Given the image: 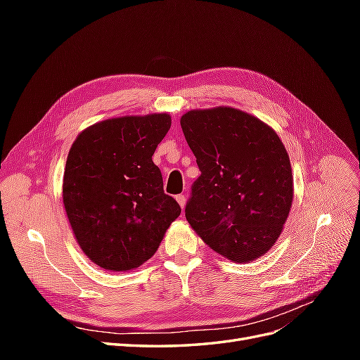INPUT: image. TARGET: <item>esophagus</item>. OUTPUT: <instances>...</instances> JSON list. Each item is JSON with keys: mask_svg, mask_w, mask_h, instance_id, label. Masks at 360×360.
I'll return each mask as SVG.
<instances>
[{"mask_svg": "<svg viewBox=\"0 0 360 360\" xmlns=\"http://www.w3.org/2000/svg\"><path fill=\"white\" fill-rule=\"evenodd\" d=\"M176 200H177V202L180 204L181 209H184V205H186V195H184V193H180V195H177Z\"/></svg>", "mask_w": 360, "mask_h": 360, "instance_id": "34e87169", "label": "esophagus"}]
</instances>
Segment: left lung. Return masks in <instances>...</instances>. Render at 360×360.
Returning <instances> with one entry per match:
<instances>
[{
    "instance_id": "8db88e82",
    "label": "left lung",
    "mask_w": 360,
    "mask_h": 360,
    "mask_svg": "<svg viewBox=\"0 0 360 360\" xmlns=\"http://www.w3.org/2000/svg\"><path fill=\"white\" fill-rule=\"evenodd\" d=\"M201 176L186 219L202 240L234 263L264 255L292 202V172L276 132L236 108L193 110L180 118Z\"/></svg>"
}]
</instances>
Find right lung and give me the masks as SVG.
Listing matches in <instances>:
<instances>
[{"label":"right lung","mask_w":360,"mask_h":360,"mask_svg":"<svg viewBox=\"0 0 360 360\" xmlns=\"http://www.w3.org/2000/svg\"><path fill=\"white\" fill-rule=\"evenodd\" d=\"M169 127V114L110 118L82 130L70 147L64 209L84 254L105 270L150 259L181 213L151 160Z\"/></svg>","instance_id":"obj_1"}]
</instances>
